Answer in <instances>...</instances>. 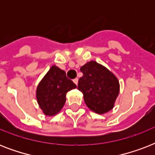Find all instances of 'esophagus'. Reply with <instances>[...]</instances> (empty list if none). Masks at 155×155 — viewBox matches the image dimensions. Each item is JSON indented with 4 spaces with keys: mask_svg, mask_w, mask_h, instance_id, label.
Instances as JSON below:
<instances>
[{
    "mask_svg": "<svg viewBox=\"0 0 155 155\" xmlns=\"http://www.w3.org/2000/svg\"><path fill=\"white\" fill-rule=\"evenodd\" d=\"M78 81H79V80H78L77 78H75V79H74V80H73V82L75 83L76 85H78Z\"/></svg>",
    "mask_w": 155,
    "mask_h": 155,
    "instance_id": "obj_1",
    "label": "esophagus"
}]
</instances>
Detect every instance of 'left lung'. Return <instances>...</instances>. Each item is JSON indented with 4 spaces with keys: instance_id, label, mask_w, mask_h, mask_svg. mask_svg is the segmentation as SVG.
Masks as SVG:
<instances>
[{
    "instance_id": "1",
    "label": "left lung",
    "mask_w": 155,
    "mask_h": 155,
    "mask_svg": "<svg viewBox=\"0 0 155 155\" xmlns=\"http://www.w3.org/2000/svg\"><path fill=\"white\" fill-rule=\"evenodd\" d=\"M78 89L84 95L87 108L97 114L112 110L120 92L117 78L104 66L90 61L80 68Z\"/></svg>"
}]
</instances>
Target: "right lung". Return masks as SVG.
Returning a JSON list of instances; mask_svg holds the SVG:
<instances>
[{
	"mask_svg": "<svg viewBox=\"0 0 155 155\" xmlns=\"http://www.w3.org/2000/svg\"><path fill=\"white\" fill-rule=\"evenodd\" d=\"M76 85L66 76V72L53 65L38 84L36 99L46 116H55L63 108L66 94Z\"/></svg>",
	"mask_w": 155,
	"mask_h": 155,
	"instance_id": "1",
	"label": "right lung"
}]
</instances>
